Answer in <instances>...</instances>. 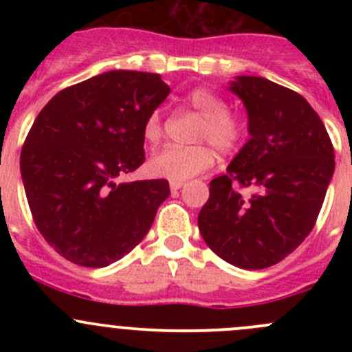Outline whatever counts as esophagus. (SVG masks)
Instances as JSON below:
<instances>
[{
	"label": "esophagus",
	"instance_id": "obj_1",
	"mask_svg": "<svg viewBox=\"0 0 352 352\" xmlns=\"http://www.w3.org/2000/svg\"><path fill=\"white\" fill-rule=\"evenodd\" d=\"M182 186L184 182H170V190H172V192H177L179 189H182Z\"/></svg>",
	"mask_w": 352,
	"mask_h": 352
}]
</instances>
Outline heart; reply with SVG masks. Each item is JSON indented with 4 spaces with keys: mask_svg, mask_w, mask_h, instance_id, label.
I'll list each match as a JSON object with an SVG mask.
<instances>
[{
    "mask_svg": "<svg viewBox=\"0 0 352 352\" xmlns=\"http://www.w3.org/2000/svg\"><path fill=\"white\" fill-rule=\"evenodd\" d=\"M187 105L202 117L194 141L196 146H166L155 153L148 162V168L155 177L170 182H186L199 175L214 163V148L219 155H235L245 141V126L239 116L228 112V104L209 88H194L186 97ZM143 136L150 144L160 143L163 138V113L156 109L146 117ZM210 146L208 147L207 144Z\"/></svg>",
    "mask_w": 352,
    "mask_h": 352,
    "instance_id": "heart-1",
    "label": "heart"
}]
</instances>
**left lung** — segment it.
<instances>
[{"label":"left lung","instance_id":"obj_1","mask_svg":"<svg viewBox=\"0 0 352 352\" xmlns=\"http://www.w3.org/2000/svg\"><path fill=\"white\" fill-rule=\"evenodd\" d=\"M230 90L247 109L250 140L209 182L197 225L216 255L254 271L310 235L336 160L324 122L300 94L261 76H236Z\"/></svg>","mask_w":352,"mask_h":352}]
</instances>
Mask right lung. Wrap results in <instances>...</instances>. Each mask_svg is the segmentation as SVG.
I'll use <instances>...</instances> for the list:
<instances>
[{
  "label": "right lung",
  "instance_id": "obj_1",
  "mask_svg": "<svg viewBox=\"0 0 352 352\" xmlns=\"http://www.w3.org/2000/svg\"><path fill=\"white\" fill-rule=\"evenodd\" d=\"M168 94L160 74L107 71L56 94L32 124L20 155L32 218L73 264L129 254L170 196L165 179L117 184L143 165L144 120Z\"/></svg>",
  "mask_w": 352,
  "mask_h": 352
}]
</instances>
